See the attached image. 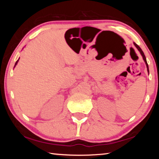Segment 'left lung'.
I'll return each mask as SVG.
<instances>
[{
  "instance_id": "obj_1",
  "label": "left lung",
  "mask_w": 159,
  "mask_h": 159,
  "mask_svg": "<svg viewBox=\"0 0 159 159\" xmlns=\"http://www.w3.org/2000/svg\"><path fill=\"white\" fill-rule=\"evenodd\" d=\"M134 45H135V47L138 48V50L139 51V52H140V53H141V55H142V57H143V60H144V61H145V64H146V65H147V71H148V72H149V66H148V64H147V60H146V57H145V55H144V52H143V51L142 50V49L140 48H139V46L138 45H137L135 43H134Z\"/></svg>"
}]
</instances>
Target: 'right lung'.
Listing matches in <instances>:
<instances>
[{"mask_svg": "<svg viewBox=\"0 0 159 159\" xmlns=\"http://www.w3.org/2000/svg\"><path fill=\"white\" fill-rule=\"evenodd\" d=\"M17 61H18V60H17V61H16V63H15V65H16V64H17Z\"/></svg>", "mask_w": 159, "mask_h": 159, "instance_id": "right-lung-1", "label": "right lung"}]
</instances>
